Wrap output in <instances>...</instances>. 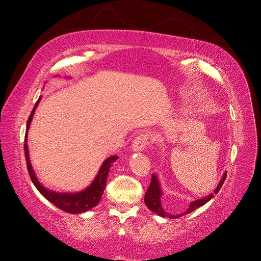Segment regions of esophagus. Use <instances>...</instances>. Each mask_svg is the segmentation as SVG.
<instances>
[{
    "label": "esophagus",
    "instance_id": "obj_1",
    "mask_svg": "<svg viewBox=\"0 0 261 261\" xmlns=\"http://www.w3.org/2000/svg\"><path fill=\"white\" fill-rule=\"evenodd\" d=\"M150 144V137L147 133H141L135 138L133 143L134 151H144L146 147Z\"/></svg>",
    "mask_w": 261,
    "mask_h": 261
}]
</instances>
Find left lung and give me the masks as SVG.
Masks as SVG:
<instances>
[{
    "label": "left lung",
    "mask_w": 261,
    "mask_h": 261,
    "mask_svg": "<svg viewBox=\"0 0 261 261\" xmlns=\"http://www.w3.org/2000/svg\"><path fill=\"white\" fill-rule=\"evenodd\" d=\"M226 174H227V172L224 173L222 178H221V180H220L219 185L217 186L215 191H213L212 194H210L206 197H203V198H200L198 200L192 201L191 204L188 206V208L183 213H179V215H171V213L163 210V208L161 206L162 192H161V188H160V183H159V180H158V177L155 176V174H152L151 181H150V185H149L147 192L145 194V203H146V206L148 207L149 210H151L152 212L156 213V215L160 216V217L169 218V219H176V218H179V217H183L185 215H188V213H191L192 211L196 210L197 208L203 206L204 203H207L211 198H213V196L218 194V192L220 191V188L222 187L224 180L226 178Z\"/></svg>",
    "instance_id": "left-lung-1"
}]
</instances>
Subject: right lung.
I'll return each mask as SVG.
<instances>
[{"label": "right lung", "instance_id": "obj_1", "mask_svg": "<svg viewBox=\"0 0 261 261\" xmlns=\"http://www.w3.org/2000/svg\"><path fill=\"white\" fill-rule=\"evenodd\" d=\"M40 100V98H39ZM39 100L36 102V105L31 111V114L29 115V118L27 121V129H26V136H25V145H23V148H25V158H26V162H27V169L29 176L33 180L34 185L38 189L39 192L41 193V195L44 197V198L48 199L50 202H52L54 206H57L58 208L62 209L63 211L68 212V213H82L87 210H89L93 207H96L98 202L100 201L102 194L105 192V188L107 186V178L110 172V168L113 162L117 159V156L112 155L108 158V159L102 164V167L99 170L98 175L94 178L92 181V184L87 187L85 191L80 192V193H75V194H61V193H55L52 191H49L48 188H45L40 184L36 177L35 172L33 170V167H31V163L29 161V153H28V146H27V132L29 129V126L31 123V120H33V116L35 113V110L39 103Z\"/></svg>", "mask_w": 261, "mask_h": 261}]
</instances>
